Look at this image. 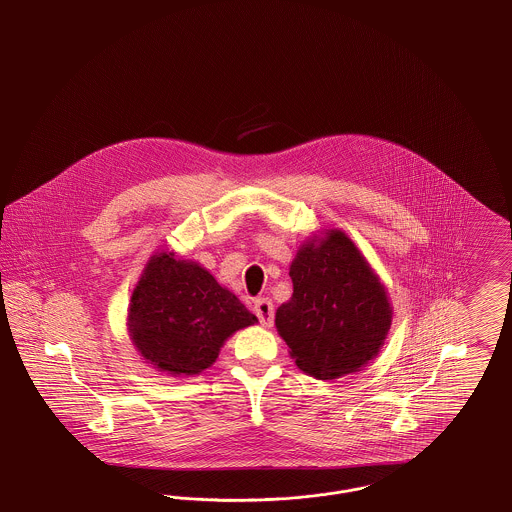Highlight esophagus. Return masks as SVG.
Returning <instances> with one entry per match:
<instances>
[{"label": "esophagus", "mask_w": 512, "mask_h": 512, "mask_svg": "<svg viewBox=\"0 0 512 512\" xmlns=\"http://www.w3.org/2000/svg\"><path fill=\"white\" fill-rule=\"evenodd\" d=\"M253 311L263 326H272L274 322V305L268 297H259L253 303Z\"/></svg>", "instance_id": "34e87169"}]
</instances>
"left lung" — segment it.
<instances>
[{"label": "left lung", "mask_w": 512, "mask_h": 512, "mask_svg": "<svg viewBox=\"0 0 512 512\" xmlns=\"http://www.w3.org/2000/svg\"><path fill=\"white\" fill-rule=\"evenodd\" d=\"M290 276L292 299L278 307L274 322L303 372L332 380L378 355L390 330V301L343 232L303 245Z\"/></svg>", "instance_id": "8db88e82"}]
</instances>
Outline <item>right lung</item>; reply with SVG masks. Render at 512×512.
<instances>
[{
  "instance_id": "obj_1",
  "label": "right lung",
  "mask_w": 512,
  "mask_h": 512,
  "mask_svg": "<svg viewBox=\"0 0 512 512\" xmlns=\"http://www.w3.org/2000/svg\"><path fill=\"white\" fill-rule=\"evenodd\" d=\"M128 320L144 359L174 376H192L213 365L224 340L257 317L205 268L159 253L132 293Z\"/></svg>"
}]
</instances>
